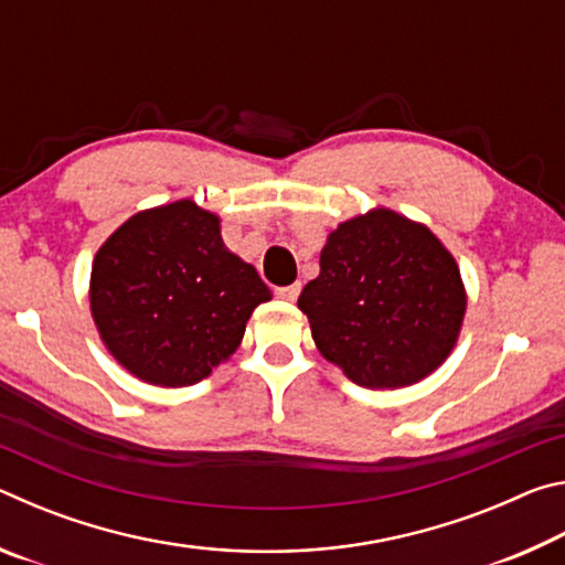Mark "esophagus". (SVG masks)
<instances>
[{
    "instance_id": "34e87169",
    "label": "esophagus",
    "mask_w": 565,
    "mask_h": 565,
    "mask_svg": "<svg viewBox=\"0 0 565 565\" xmlns=\"http://www.w3.org/2000/svg\"><path fill=\"white\" fill-rule=\"evenodd\" d=\"M299 291H301V284H289V286H279V289H276V296L284 301H296L299 299Z\"/></svg>"
}]
</instances>
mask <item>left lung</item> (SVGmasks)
<instances>
[{"mask_svg":"<svg viewBox=\"0 0 565 565\" xmlns=\"http://www.w3.org/2000/svg\"><path fill=\"white\" fill-rule=\"evenodd\" d=\"M299 309L329 361L366 388H398L451 353L466 311L454 256L426 226L388 209L341 224Z\"/></svg>","mask_w":565,"mask_h":565,"instance_id":"left-lung-1","label":"left lung"}]
</instances>
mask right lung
<instances>
[{"mask_svg":"<svg viewBox=\"0 0 565 565\" xmlns=\"http://www.w3.org/2000/svg\"><path fill=\"white\" fill-rule=\"evenodd\" d=\"M269 299L254 266L226 252L218 218L186 199L131 216L92 266V313L104 343L157 386L206 379Z\"/></svg>","mask_w":565,"mask_h":565,"instance_id":"add662e5","label":"right lung"}]
</instances>
